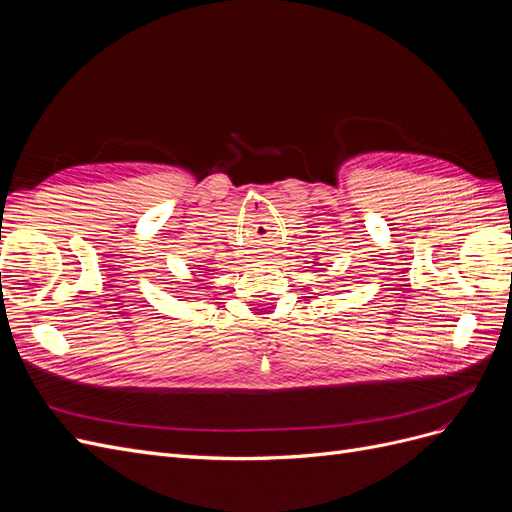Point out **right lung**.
<instances>
[{
    "instance_id": "obj_1",
    "label": "right lung",
    "mask_w": 512,
    "mask_h": 512,
    "mask_svg": "<svg viewBox=\"0 0 512 512\" xmlns=\"http://www.w3.org/2000/svg\"><path fill=\"white\" fill-rule=\"evenodd\" d=\"M198 267H200V265H198Z\"/></svg>"
}]
</instances>
